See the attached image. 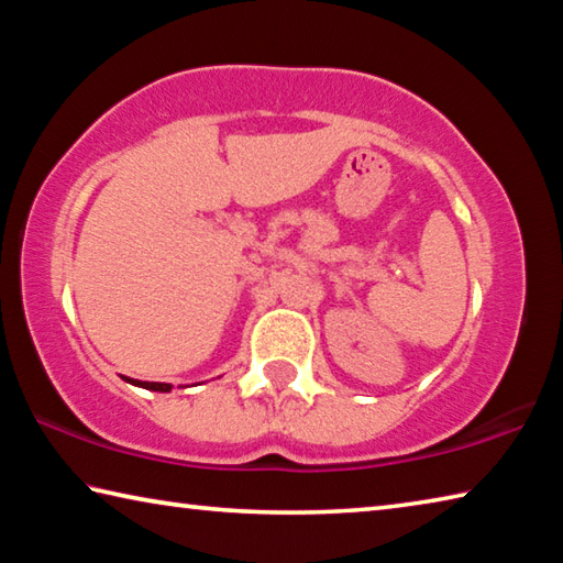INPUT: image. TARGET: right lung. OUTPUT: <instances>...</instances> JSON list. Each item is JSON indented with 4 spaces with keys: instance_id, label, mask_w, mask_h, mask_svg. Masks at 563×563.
<instances>
[{
    "instance_id": "right-lung-1",
    "label": "right lung",
    "mask_w": 563,
    "mask_h": 563,
    "mask_svg": "<svg viewBox=\"0 0 563 563\" xmlns=\"http://www.w3.org/2000/svg\"><path fill=\"white\" fill-rule=\"evenodd\" d=\"M146 387L156 389V393H170V385H164V383H151V385H146Z\"/></svg>"
}]
</instances>
